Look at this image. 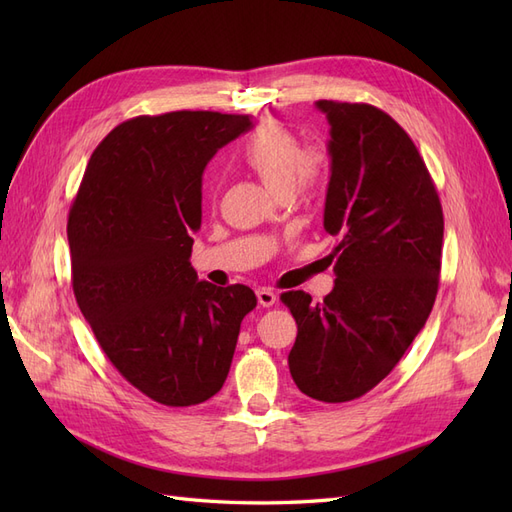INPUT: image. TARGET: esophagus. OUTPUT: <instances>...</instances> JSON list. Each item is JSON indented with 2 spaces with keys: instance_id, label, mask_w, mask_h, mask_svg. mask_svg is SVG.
<instances>
[{
  "instance_id": "esophagus-1",
  "label": "esophagus",
  "mask_w": 512,
  "mask_h": 512,
  "mask_svg": "<svg viewBox=\"0 0 512 512\" xmlns=\"http://www.w3.org/2000/svg\"><path fill=\"white\" fill-rule=\"evenodd\" d=\"M256 297H258V303H260L262 307H271V305H275V301H277V294H275L271 288H258V290H256Z\"/></svg>"
}]
</instances>
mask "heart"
I'll list each match as a JSON object with an SVG mask.
<instances>
[{"label":"heart","mask_w":512,"mask_h":512,"mask_svg":"<svg viewBox=\"0 0 512 512\" xmlns=\"http://www.w3.org/2000/svg\"><path fill=\"white\" fill-rule=\"evenodd\" d=\"M237 160L265 181L273 192L286 196L318 192L329 179L331 151L324 143L303 145L297 132L277 121L260 123L247 134Z\"/></svg>","instance_id":"b5f03b06"}]
</instances>
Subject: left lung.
Wrapping results in <instances>:
<instances>
[{"instance_id":"1","label":"left lung","mask_w":512,"mask_h":512,"mask_svg":"<svg viewBox=\"0 0 512 512\" xmlns=\"http://www.w3.org/2000/svg\"><path fill=\"white\" fill-rule=\"evenodd\" d=\"M331 126L324 230L337 237L335 286L322 303L282 294L297 320L288 354L307 397L342 404L391 374L438 294L444 215L412 138L380 108L318 100Z\"/></svg>"}]
</instances>
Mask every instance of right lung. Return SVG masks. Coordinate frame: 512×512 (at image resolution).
<instances>
[{"instance_id": "1", "label": "right lung", "mask_w": 512, "mask_h": 512, "mask_svg": "<svg viewBox=\"0 0 512 512\" xmlns=\"http://www.w3.org/2000/svg\"><path fill=\"white\" fill-rule=\"evenodd\" d=\"M250 128V115L213 111L123 121L91 153L70 209L76 303L108 361L162 406L222 389L256 307L252 288L198 282L190 265L203 170Z\"/></svg>"}]
</instances>
